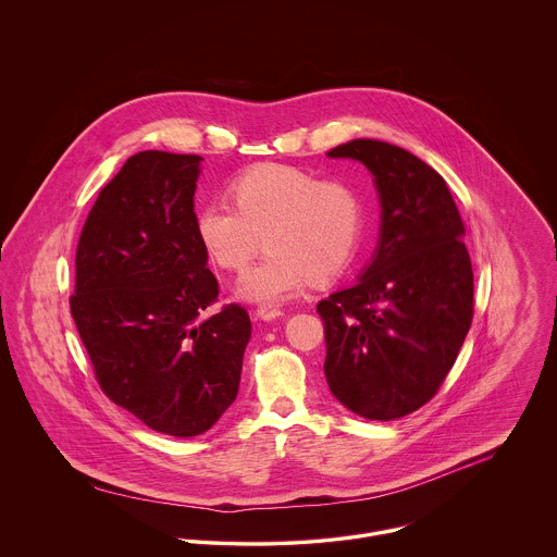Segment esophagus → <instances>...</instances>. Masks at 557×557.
Returning <instances> with one entry per match:
<instances>
[{"label": "esophagus", "mask_w": 557, "mask_h": 557, "mask_svg": "<svg viewBox=\"0 0 557 557\" xmlns=\"http://www.w3.org/2000/svg\"><path fill=\"white\" fill-rule=\"evenodd\" d=\"M257 318L263 319V321H274V319L283 318V311L272 305H261V307H257Z\"/></svg>", "instance_id": "34e87169"}]
</instances>
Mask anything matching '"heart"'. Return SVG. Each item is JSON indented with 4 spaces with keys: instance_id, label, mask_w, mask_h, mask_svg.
Returning a JSON list of instances; mask_svg holds the SVG:
<instances>
[{
    "instance_id": "1",
    "label": "heart",
    "mask_w": 557,
    "mask_h": 557,
    "mask_svg": "<svg viewBox=\"0 0 557 557\" xmlns=\"http://www.w3.org/2000/svg\"><path fill=\"white\" fill-rule=\"evenodd\" d=\"M227 201L203 203L195 234L214 265L242 272L265 242L268 252L238 283V296L276 305L311 278L327 283L358 257L367 234V199L343 180L289 164H261L238 175Z\"/></svg>"
}]
</instances>
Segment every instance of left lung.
I'll list each match as a JSON object with an SVG mask.
<instances>
[{
    "label": "left lung",
    "instance_id": "obj_1",
    "mask_svg": "<svg viewBox=\"0 0 557 557\" xmlns=\"http://www.w3.org/2000/svg\"><path fill=\"white\" fill-rule=\"evenodd\" d=\"M360 160L382 203L373 261L321 300L330 393L369 420H395L435 397L474 318L466 227L444 177L411 152L354 139L327 152Z\"/></svg>",
    "mask_w": 557,
    "mask_h": 557
}]
</instances>
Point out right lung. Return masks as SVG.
Segmentation results:
<instances>
[{"mask_svg":"<svg viewBox=\"0 0 557 557\" xmlns=\"http://www.w3.org/2000/svg\"><path fill=\"white\" fill-rule=\"evenodd\" d=\"M201 157L146 150L100 190L81 232L71 313L102 393L150 429L195 437L236 400L250 319H203L219 281L195 234Z\"/></svg>","mask_w":557,"mask_h":557,"instance_id":"1","label":"right lung"}]
</instances>
